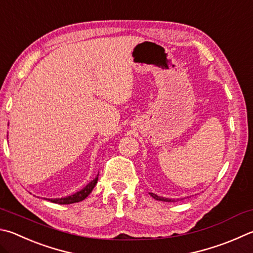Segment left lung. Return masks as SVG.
<instances>
[{
	"label": "left lung",
	"instance_id": "obj_1",
	"mask_svg": "<svg viewBox=\"0 0 253 253\" xmlns=\"http://www.w3.org/2000/svg\"><path fill=\"white\" fill-rule=\"evenodd\" d=\"M149 195L153 197L154 199L159 200V201H166V203H173V201H176V199H169V198H165V197H159L157 195L153 194V192H149ZM177 200H179V199H177Z\"/></svg>",
	"mask_w": 253,
	"mask_h": 253
}]
</instances>
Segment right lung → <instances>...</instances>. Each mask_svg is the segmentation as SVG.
Masks as SVG:
<instances>
[{"instance_id":"1","label":"right lung","mask_w":253,"mask_h":253,"mask_svg":"<svg viewBox=\"0 0 253 253\" xmlns=\"http://www.w3.org/2000/svg\"><path fill=\"white\" fill-rule=\"evenodd\" d=\"M97 180H98V174L96 176L94 180H91L90 182L87 183L82 190L75 192L74 195L64 197V198H55V199H47V200L52 201L54 204H59V205H70V204L80 203V201L84 200L86 197L90 194L91 190H93L94 187L96 186V183H97Z\"/></svg>"}]
</instances>
